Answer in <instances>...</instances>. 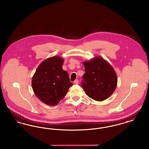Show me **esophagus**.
Returning a JSON list of instances; mask_svg holds the SVG:
<instances>
[{
  "label": "esophagus",
  "mask_w": 149,
  "mask_h": 149,
  "mask_svg": "<svg viewBox=\"0 0 149 149\" xmlns=\"http://www.w3.org/2000/svg\"><path fill=\"white\" fill-rule=\"evenodd\" d=\"M78 83H79V82H78V79H76V80L74 81V84H78Z\"/></svg>",
  "instance_id": "34e87169"
}]
</instances>
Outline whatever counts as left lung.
Returning a JSON list of instances; mask_svg holds the SVG:
<instances>
[{"instance_id":"left-lung-1","label":"left lung","mask_w":149,"mask_h":149,"mask_svg":"<svg viewBox=\"0 0 149 149\" xmlns=\"http://www.w3.org/2000/svg\"><path fill=\"white\" fill-rule=\"evenodd\" d=\"M85 73L81 86L85 93L97 101H103L113 93L117 85L116 71L111 65L101 57L83 62Z\"/></svg>"}]
</instances>
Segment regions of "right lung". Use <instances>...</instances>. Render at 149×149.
<instances>
[{
  "label": "right lung",
  "mask_w": 149,
  "mask_h": 149,
  "mask_svg": "<svg viewBox=\"0 0 149 149\" xmlns=\"http://www.w3.org/2000/svg\"><path fill=\"white\" fill-rule=\"evenodd\" d=\"M64 61L59 56L47 58L40 64L32 77L34 93L46 104L57 105L72 85L68 72L63 69Z\"/></svg>",
  "instance_id": "right-lung-1"
}]
</instances>
